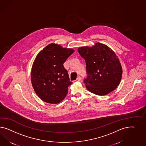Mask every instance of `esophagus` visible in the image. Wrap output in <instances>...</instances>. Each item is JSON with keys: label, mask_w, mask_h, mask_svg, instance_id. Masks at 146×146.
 I'll list each match as a JSON object with an SVG mask.
<instances>
[{"label": "esophagus", "mask_w": 146, "mask_h": 146, "mask_svg": "<svg viewBox=\"0 0 146 146\" xmlns=\"http://www.w3.org/2000/svg\"><path fill=\"white\" fill-rule=\"evenodd\" d=\"M76 80H78V81H81V76H79L78 78H77V79H76Z\"/></svg>", "instance_id": "obj_1"}]
</instances>
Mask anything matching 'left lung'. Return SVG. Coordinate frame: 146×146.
Listing matches in <instances>:
<instances>
[{
	"label": "left lung",
	"mask_w": 146,
	"mask_h": 146,
	"mask_svg": "<svg viewBox=\"0 0 146 146\" xmlns=\"http://www.w3.org/2000/svg\"><path fill=\"white\" fill-rule=\"evenodd\" d=\"M78 52L86 60L87 76L84 83L87 89L99 96L114 90L122 75L121 64L114 52L99 42L93 47L79 48Z\"/></svg>",
	"instance_id": "8db88e82"
}]
</instances>
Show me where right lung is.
Listing matches in <instances>:
<instances>
[{"label":"right lung","instance_id":"obj_1","mask_svg":"<svg viewBox=\"0 0 146 146\" xmlns=\"http://www.w3.org/2000/svg\"><path fill=\"white\" fill-rule=\"evenodd\" d=\"M74 50L59 44H48L36 56L32 67V84L43 102L57 104L66 96L72 84L63 64Z\"/></svg>","mask_w":146,"mask_h":146}]
</instances>
